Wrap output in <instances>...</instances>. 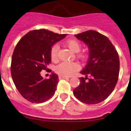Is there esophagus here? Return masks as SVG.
I'll use <instances>...</instances> for the list:
<instances>
[{
    "mask_svg": "<svg viewBox=\"0 0 131 131\" xmlns=\"http://www.w3.org/2000/svg\"><path fill=\"white\" fill-rule=\"evenodd\" d=\"M59 80H64V79H69V78L68 77H64V76H60V75L59 77Z\"/></svg>",
    "mask_w": 131,
    "mask_h": 131,
    "instance_id": "34e87169",
    "label": "esophagus"
}]
</instances>
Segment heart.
I'll use <instances>...</instances> for the list:
<instances>
[{
  "label": "heart",
  "mask_w": 131,
  "mask_h": 131,
  "mask_svg": "<svg viewBox=\"0 0 131 131\" xmlns=\"http://www.w3.org/2000/svg\"><path fill=\"white\" fill-rule=\"evenodd\" d=\"M66 45H67L71 51L78 53L80 51L82 45L78 40L75 39H71L66 41ZM59 50V46L57 44L53 45L50 50V57L52 61L56 62L58 60V53ZM77 57L82 60H85L87 59L88 56L86 53H78ZM79 69L78 64L73 62H62L55 68V71L57 74L60 76L67 77L77 71Z\"/></svg>",
  "instance_id": "1"
}]
</instances>
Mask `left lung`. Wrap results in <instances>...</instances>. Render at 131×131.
Returning a JSON list of instances; mask_svg holds the SVG:
<instances>
[{"label": "left lung", "mask_w": 131, "mask_h": 131, "mask_svg": "<svg viewBox=\"0 0 131 131\" xmlns=\"http://www.w3.org/2000/svg\"><path fill=\"white\" fill-rule=\"evenodd\" d=\"M88 46L90 58L81 73L80 84L73 90L78 100L88 105L105 100L115 88L120 71L119 56L114 45L106 36L95 30L75 35Z\"/></svg>", "instance_id": "8db88e82"}]
</instances>
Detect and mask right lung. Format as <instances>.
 Here are the masks:
<instances>
[{
	"instance_id": "obj_1",
	"label": "right lung",
	"mask_w": 131,
	"mask_h": 131,
	"mask_svg": "<svg viewBox=\"0 0 131 131\" xmlns=\"http://www.w3.org/2000/svg\"><path fill=\"white\" fill-rule=\"evenodd\" d=\"M66 36L45 29L33 30L15 46L11 59V77L18 92L28 101L41 103L55 93L58 76L52 73L49 79H43L41 71H47L51 63V47Z\"/></svg>"
}]
</instances>
